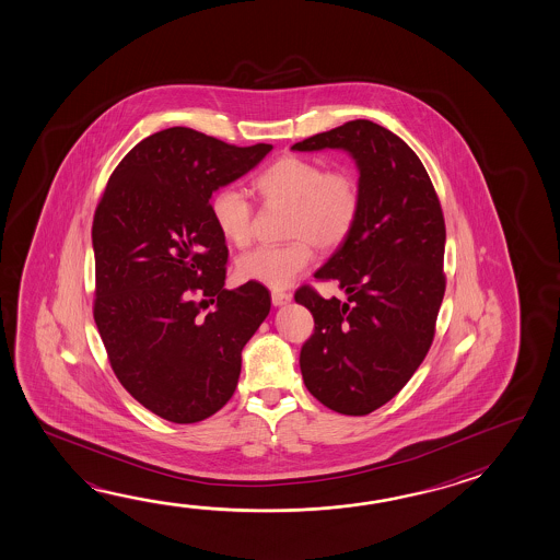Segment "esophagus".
Returning a JSON list of instances; mask_svg holds the SVG:
<instances>
[{
	"mask_svg": "<svg viewBox=\"0 0 560 560\" xmlns=\"http://www.w3.org/2000/svg\"><path fill=\"white\" fill-rule=\"evenodd\" d=\"M271 303L276 306H283V304L291 303V294L283 293V291H273L271 293Z\"/></svg>",
	"mask_w": 560,
	"mask_h": 560,
	"instance_id": "esophagus-1",
	"label": "esophagus"
}]
</instances>
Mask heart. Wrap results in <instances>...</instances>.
<instances>
[{"instance_id": "1", "label": "heart", "mask_w": 560, "mask_h": 560, "mask_svg": "<svg viewBox=\"0 0 560 560\" xmlns=\"http://www.w3.org/2000/svg\"><path fill=\"white\" fill-rule=\"evenodd\" d=\"M259 198L271 207H287L283 246H259L237 259V276L246 281L284 289L313 264V244L320 249L342 246L352 234L362 208V188L352 171L328 168L313 159H277L254 178ZM210 217L232 246L252 242L254 208L242 190L220 188L210 198Z\"/></svg>"}]
</instances>
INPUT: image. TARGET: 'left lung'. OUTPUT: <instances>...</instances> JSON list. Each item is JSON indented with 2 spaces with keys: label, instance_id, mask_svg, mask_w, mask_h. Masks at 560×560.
Here are the masks:
<instances>
[{
  "label": "left lung",
  "instance_id": "obj_1",
  "mask_svg": "<svg viewBox=\"0 0 560 560\" xmlns=\"http://www.w3.org/2000/svg\"><path fill=\"white\" fill-rule=\"evenodd\" d=\"M293 149H343L360 171L358 222L314 273L336 281L348 299H323L303 284L294 301L314 318L299 360L306 389L332 411L362 417L401 392L431 348L446 289L441 202L421 159L370 119Z\"/></svg>",
  "mask_w": 560,
  "mask_h": 560
}]
</instances>
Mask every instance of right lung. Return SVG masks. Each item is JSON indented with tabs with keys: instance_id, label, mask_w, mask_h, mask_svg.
I'll return each mask as SVG.
<instances>
[{
	"instance_id": "add662e5",
	"label": "right lung",
	"mask_w": 560,
	"mask_h": 560,
	"mask_svg": "<svg viewBox=\"0 0 560 560\" xmlns=\"http://www.w3.org/2000/svg\"><path fill=\"white\" fill-rule=\"evenodd\" d=\"M271 149L163 129L121 159L100 198L94 320L119 383L161 419L188 424L220 411L269 314L264 284L224 289L226 240L210 197Z\"/></svg>"
}]
</instances>
